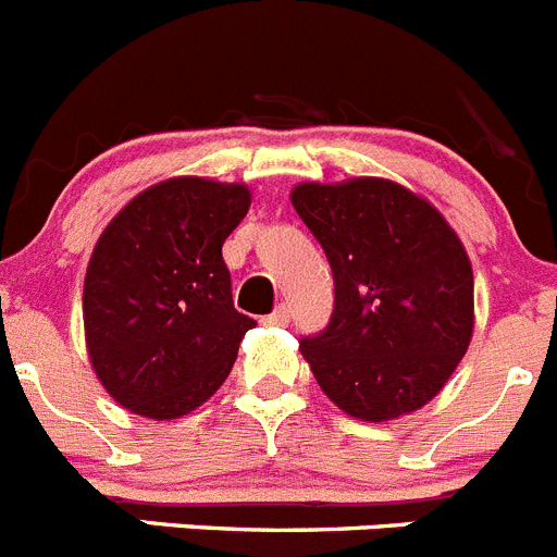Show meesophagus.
<instances>
[{"label":"esophagus","mask_w":557,"mask_h":557,"mask_svg":"<svg viewBox=\"0 0 557 557\" xmlns=\"http://www.w3.org/2000/svg\"><path fill=\"white\" fill-rule=\"evenodd\" d=\"M264 325H289V309L287 306H278L273 314H268V318L262 320Z\"/></svg>","instance_id":"1"}]
</instances>
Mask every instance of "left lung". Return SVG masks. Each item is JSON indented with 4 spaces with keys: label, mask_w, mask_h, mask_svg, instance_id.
I'll return each mask as SVG.
<instances>
[{
    "label": "left lung",
    "mask_w": 557,
    "mask_h": 557,
    "mask_svg": "<svg viewBox=\"0 0 557 557\" xmlns=\"http://www.w3.org/2000/svg\"><path fill=\"white\" fill-rule=\"evenodd\" d=\"M293 207L334 273V314L300 339L331 403L364 422L397 420L442 392L475 329L463 243L428 198L379 176L300 182Z\"/></svg>",
    "instance_id": "left-lung-1"
}]
</instances>
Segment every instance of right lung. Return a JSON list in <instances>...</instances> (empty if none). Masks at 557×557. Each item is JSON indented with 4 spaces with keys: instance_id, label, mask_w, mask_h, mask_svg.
<instances>
[{
    "instance_id": "obj_1",
    "label": "right lung",
    "mask_w": 557,
    "mask_h": 557,
    "mask_svg": "<svg viewBox=\"0 0 557 557\" xmlns=\"http://www.w3.org/2000/svg\"><path fill=\"white\" fill-rule=\"evenodd\" d=\"M251 207V190L173 176L137 193L107 223L82 293L96 379L119 406L178 420L221 389L245 331L223 243Z\"/></svg>"
}]
</instances>
